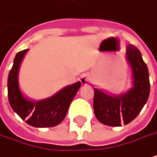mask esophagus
Returning a JSON list of instances; mask_svg holds the SVG:
<instances>
[{
    "instance_id": "obj_1",
    "label": "esophagus",
    "mask_w": 157,
    "mask_h": 157,
    "mask_svg": "<svg viewBox=\"0 0 157 157\" xmlns=\"http://www.w3.org/2000/svg\"><path fill=\"white\" fill-rule=\"evenodd\" d=\"M80 81L83 85H87V84H89L90 81H91V76H90V74H88V73L83 74L80 78Z\"/></svg>"
}]
</instances>
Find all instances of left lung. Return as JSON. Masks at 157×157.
I'll return each mask as SVG.
<instances>
[{"label": "left lung", "instance_id": "obj_1", "mask_svg": "<svg viewBox=\"0 0 157 157\" xmlns=\"http://www.w3.org/2000/svg\"><path fill=\"white\" fill-rule=\"evenodd\" d=\"M126 59L132 71V88L119 95H109L94 88L93 110L97 119L108 126L128 124L134 120L150 96L149 71L140 51L128 45Z\"/></svg>", "mask_w": 157, "mask_h": 157}]
</instances>
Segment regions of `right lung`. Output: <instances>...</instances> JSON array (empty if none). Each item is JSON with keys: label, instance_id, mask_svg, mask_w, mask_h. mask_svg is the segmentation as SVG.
<instances>
[{"label": "right lung", "instance_id": "1", "mask_svg": "<svg viewBox=\"0 0 157 157\" xmlns=\"http://www.w3.org/2000/svg\"><path fill=\"white\" fill-rule=\"evenodd\" d=\"M28 49L18 52L7 78V96L12 109L23 120L37 128L53 127L66 117L71 101L80 88V81L64 87L56 94L40 101H32L22 95L19 87V70Z\"/></svg>", "mask_w": 157, "mask_h": 157}]
</instances>
